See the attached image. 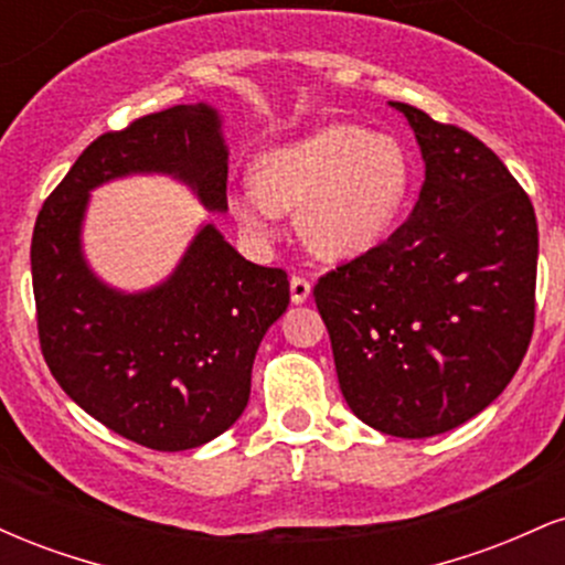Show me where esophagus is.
<instances>
[{"mask_svg":"<svg viewBox=\"0 0 565 565\" xmlns=\"http://www.w3.org/2000/svg\"><path fill=\"white\" fill-rule=\"evenodd\" d=\"M289 291H291V302L302 305L310 297V281H308V278H302V276H291Z\"/></svg>","mask_w":565,"mask_h":565,"instance_id":"obj_1","label":"esophagus"}]
</instances>
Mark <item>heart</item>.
Segmentation results:
<instances>
[{
    "label": "heart",
    "instance_id": "obj_1",
    "mask_svg": "<svg viewBox=\"0 0 565 565\" xmlns=\"http://www.w3.org/2000/svg\"><path fill=\"white\" fill-rule=\"evenodd\" d=\"M257 188L231 193V212L257 236L276 212L300 210V236L323 260L374 249L404 210L412 167L398 140L332 121L265 153Z\"/></svg>",
    "mask_w": 565,
    "mask_h": 565
}]
</instances>
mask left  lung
I'll return each instance as SVG.
<instances>
[{
    "instance_id": "obj_1",
    "label": "left lung",
    "mask_w": 565,
    "mask_h": 565,
    "mask_svg": "<svg viewBox=\"0 0 565 565\" xmlns=\"http://www.w3.org/2000/svg\"><path fill=\"white\" fill-rule=\"evenodd\" d=\"M425 161L412 215L319 278L313 297L350 412L395 438H430L508 387L534 332L540 231L502 159L408 103Z\"/></svg>"
}]
</instances>
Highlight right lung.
<instances>
[{
    "mask_svg": "<svg viewBox=\"0 0 565 565\" xmlns=\"http://www.w3.org/2000/svg\"><path fill=\"white\" fill-rule=\"evenodd\" d=\"M127 174H170L210 212L228 210L217 108L148 114L84 148L31 238L39 342L57 385L108 430L157 451L196 449L242 417L255 353L287 310L289 281L281 268L244 260L206 223L157 287H108L84 260L82 225L89 191Z\"/></svg>",
    "mask_w": 565,
    "mask_h": 565,
    "instance_id": "right-lung-1",
    "label": "right lung"
}]
</instances>
